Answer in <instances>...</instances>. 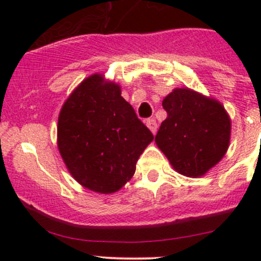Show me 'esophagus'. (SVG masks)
<instances>
[{"label":"esophagus","instance_id":"1","mask_svg":"<svg viewBox=\"0 0 261 261\" xmlns=\"http://www.w3.org/2000/svg\"><path fill=\"white\" fill-rule=\"evenodd\" d=\"M146 126L149 127V130L151 131L152 134L156 133L158 125H156V121H155L154 118H149V120H146Z\"/></svg>","mask_w":261,"mask_h":261}]
</instances>
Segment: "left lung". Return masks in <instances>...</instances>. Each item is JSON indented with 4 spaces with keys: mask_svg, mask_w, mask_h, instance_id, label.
Wrapping results in <instances>:
<instances>
[{
    "mask_svg": "<svg viewBox=\"0 0 261 261\" xmlns=\"http://www.w3.org/2000/svg\"><path fill=\"white\" fill-rule=\"evenodd\" d=\"M168 117L155 136L174 170L199 178L225 156L231 118L220 101L189 88H175L163 99Z\"/></svg>",
    "mask_w": 261,
    "mask_h": 261,
    "instance_id": "8db88e82",
    "label": "left lung"
}]
</instances>
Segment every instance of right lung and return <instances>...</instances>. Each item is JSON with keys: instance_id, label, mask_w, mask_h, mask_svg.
<instances>
[{"instance_id": "right-lung-1", "label": "right lung", "mask_w": 261, "mask_h": 261, "mask_svg": "<svg viewBox=\"0 0 261 261\" xmlns=\"http://www.w3.org/2000/svg\"><path fill=\"white\" fill-rule=\"evenodd\" d=\"M152 139L121 87L98 73L81 82L58 117V149L68 172L97 193L122 188Z\"/></svg>"}]
</instances>
